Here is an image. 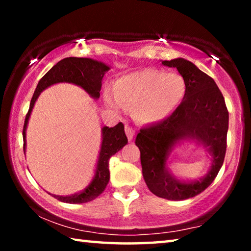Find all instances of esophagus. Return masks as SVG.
Listing matches in <instances>:
<instances>
[{
    "instance_id": "obj_1",
    "label": "esophagus",
    "mask_w": 251,
    "mask_h": 251,
    "mask_svg": "<svg viewBox=\"0 0 251 251\" xmlns=\"http://www.w3.org/2000/svg\"><path fill=\"white\" fill-rule=\"evenodd\" d=\"M125 133H126V136L127 138H128V141H131V139L134 138L135 136V130L131 128V127L129 126H125Z\"/></svg>"
}]
</instances>
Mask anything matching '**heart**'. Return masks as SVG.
<instances>
[{
    "label": "heart",
    "instance_id": "obj_1",
    "mask_svg": "<svg viewBox=\"0 0 251 251\" xmlns=\"http://www.w3.org/2000/svg\"><path fill=\"white\" fill-rule=\"evenodd\" d=\"M114 94H106L105 100L116 110L133 107L136 121L152 124L164 121L184 101L187 84L176 72L143 70L123 76L114 83Z\"/></svg>",
    "mask_w": 251,
    "mask_h": 251
}]
</instances>
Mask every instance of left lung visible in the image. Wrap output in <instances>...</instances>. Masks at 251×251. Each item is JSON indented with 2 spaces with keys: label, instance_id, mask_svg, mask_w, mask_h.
<instances>
[{
  "label": "left lung",
  "instance_id": "8db88e82",
  "mask_svg": "<svg viewBox=\"0 0 251 251\" xmlns=\"http://www.w3.org/2000/svg\"><path fill=\"white\" fill-rule=\"evenodd\" d=\"M161 64L175 67L182 75L187 84L186 97L166 120L142 128L135 143L141 151L143 176L151 192L168 201H184L203 192L222 168L229 114L217 84L194 63L179 57L161 61ZM186 139L202 146L211 156L210 171L199 181L180 182L169 172L170 152Z\"/></svg>",
  "mask_w": 251,
  "mask_h": 251
}]
</instances>
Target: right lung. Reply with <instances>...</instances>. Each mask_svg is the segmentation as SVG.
Segmentation results:
<instances>
[{
	"label": "right lung",
	"instance_id": "obj_1",
	"mask_svg": "<svg viewBox=\"0 0 251 251\" xmlns=\"http://www.w3.org/2000/svg\"><path fill=\"white\" fill-rule=\"evenodd\" d=\"M110 70V66L105 63L96 61L87 57H66L56 63L43 77L40 79L36 90L29 104V109L26 114L23 127V141H24V154L26 151V128L29 116L33 110L35 101L39 99L42 92L46 88L58 83H71L82 87L93 99H100V92L101 88V80L106 72ZM127 137L125 135L124 125L118 123L116 126L101 128V144L97 159L94 177L90 184L82 192L76 193L70 196H53L59 201L67 203H83L88 202L99 197L104 192L109 180L108 161L113 155L122 150L127 144Z\"/></svg>",
	"mask_w": 251,
	"mask_h": 251
}]
</instances>
